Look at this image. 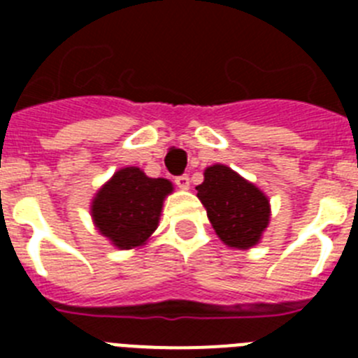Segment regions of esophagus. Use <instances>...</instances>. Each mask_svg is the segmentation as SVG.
Here are the masks:
<instances>
[{
  "label": "esophagus",
  "instance_id": "esophagus-1",
  "mask_svg": "<svg viewBox=\"0 0 358 358\" xmlns=\"http://www.w3.org/2000/svg\"><path fill=\"white\" fill-rule=\"evenodd\" d=\"M173 181H176L177 188H181V189H188L189 188V177L186 176V173H182V176H177Z\"/></svg>",
  "mask_w": 358,
  "mask_h": 358
}]
</instances>
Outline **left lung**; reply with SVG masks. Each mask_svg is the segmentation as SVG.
<instances>
[{"label":"left lung","mask_w":358,"mask_h":358,"mask_svg":"<svg viewBox=\"0 0 358 358\" xmlns=\"http://www.w3.org/2000/svg\"><path fill=\"white\" fill-rule=\"evenodd\" d=\"M195 189L211 226L226 245L249 249L258 243L268 224L271 208L255 185L224 164H213Z\"/></svg>","instance_id":"obj_1"}]
</instances>
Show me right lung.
Listing matches in <instances>:
<instances>
[{
	"label": "right lung",
	"mask_w": 358,
	"mask_h": 358,
	"mask_svg": "<svg viewBox=\"0 0 358 358\" xmlns=\"http://www.w3.org/2000/svg\"><path fill=\"white\" fill-rule=\"evenodd\" d=\"M169 194H172V182L161 177L152 179L140 169L129 166L103 185L94 197L91 213L100 233L116 248H138L156 231Z\"/></svg>",
	"instance_id": "right-lung-1"
}]
</instances>
